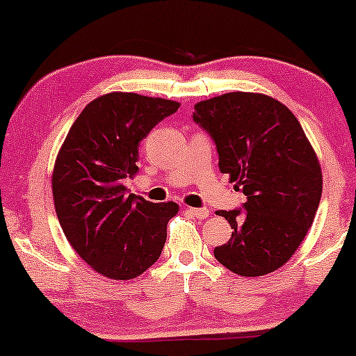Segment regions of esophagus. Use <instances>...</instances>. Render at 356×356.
Returning <instances> with one entry per match:
<instances>
[{"mask_svg": "<svg viewBox=\"0 0 356 356\" xmlns=\"http://www.w3.org/2000/svg\"><path fill=\"white\" fill-rule=\"evenodd\" d=\"M188 212L193 213L194 217L201 218V220H204V218L209 217V211L207 209H196V207H188Z\"/></svg>", "mask_w": 356, "mask_h": 356, "instance_id": "obj_1", "label": "esophagus"}]
</instances>
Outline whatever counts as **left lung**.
<instances>
[{"label": "left lung", "mask_w": 356, "mask_h": 356, "mask_svg": "<svg viewBox=\"0 0 356 356\" xmlns=\"http://www.w3.org/2000/svg\"><path fill=\"white\" fill-rule=\"evenodd\" d=\"M212 136L218 167L246 196L245 211H218L233 232L213 256L228 270L259 277L280 269L313 225L323 172L296 116L279 100L228 92L194 105Z\"/></svg>", "instance_id": "1"}]
</instances>
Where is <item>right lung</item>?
Here are the masks:
<instances>
[{
    "label": "right lung",
    "instance_id": "1",
    "mask_svg": "<svg viewBox=\"0 0 356 356\" xmlns=\"http://www.w3.org/2000/svg\"><path fill=\"white\" fill-rule=\"evenodd\" d=\"M175 100L110 92L92 100L58 150L51 191L60 225L77 254L97 274L131 280L160 257L177 202H149L128 194L139 143L175 113Z\"/></svg>",
    "mask_w": 356,
    "mask_h": 356
}]
</instances>
